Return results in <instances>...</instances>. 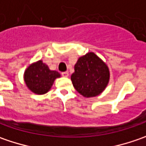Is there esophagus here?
Listing matches in <instances>:
<instances>
[{
	"instance_id": "obj_1",
	"label": "esophagus",
	"mask_w": 146,
	"mask_h": 146,
	"mask_svg": "<svg viewBox=\"0 0 146 146\" xmlns=\"http://www.w3.org/2000/svg\"><path fill=\"white\" fill-rule=\"evenodd\" d=\"M62 76H64V77H68L69 76V72L68 71H65V72L62 73Z\"/></svg>"
}]
</instances>
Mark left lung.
I'll list each match as a JSON object with an SVG mask.
<instances>
[{"instance_id":"8db88e82","label":"left lung","mask_w":146,"mask_h":146,"mask_svg":"<svg viewBox=\"0 0 146 146\" xmlns=\"http://www.w3.org/2000/svg\"><path fill=\"white\" fill-rule=\"evenodd\" d=\"M108 66L93 52L80 57L75 64V72L70 76L76 90L84 98L100 95L110 81Z\"/></svg>"}]
</instances>
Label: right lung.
<instances>
[{"instance_id":"add662e5","label":"right lung","mask_w":146,"mask_h":146,"mask_svg":"<svg viewBox=\"0 0 146 146\" xmlns=\"http://www.w3.org/2000/svg\"><path fill=\"white\" fill-rule=\"evenodd\" d=\"M61 74L57 70H51L42 60L32 62L23 74V80L27 88L35 94L43 95L51 89L56 79Z\"/></svg>"}]
</instances>
